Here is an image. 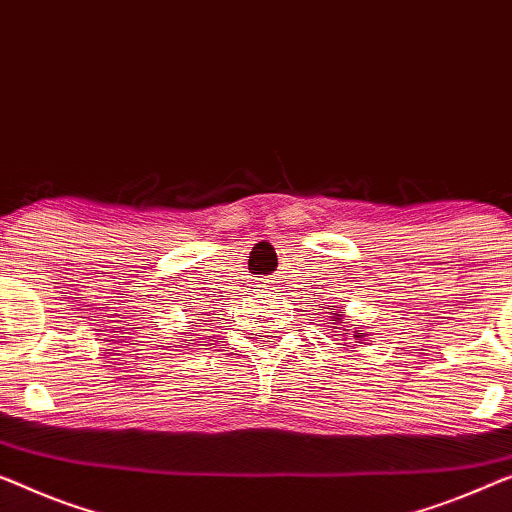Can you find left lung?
Here are the masks:
<instances>
[{"mask_svg":"<svg viewBox=\"0 0 512 512\" xmlns=\"http://www.w3.org/2000/svg\"><path fill=\"white\" fill-rule=\"evenodd\" d=\"M332 318H335V323H342V311H337V314ZM358 335H362V332H358Z\"/></svg>","mask_w":512,"mask_h":512,"instance_id":"obj_1","label":"left lung"}]
</instances>
